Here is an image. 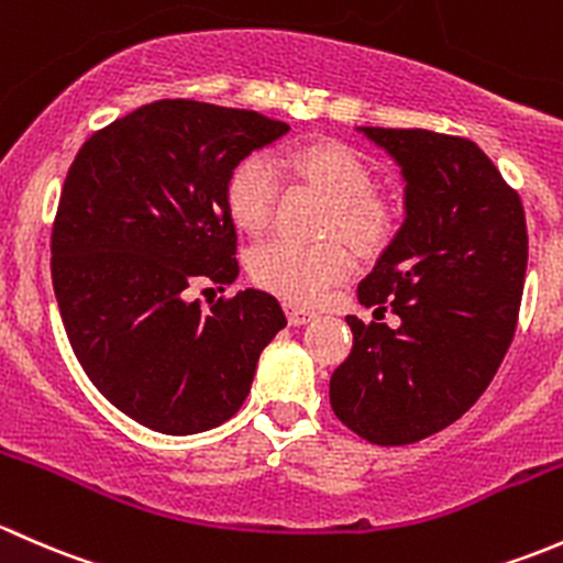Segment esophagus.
<instances>
[{
  "label": "esophagus",
  "instance_id": "obj_1",
  "mask_svg": "<svg viewBox=\"0 0 563 563\" xmlns=\"http://www.w3.org/2000/svg\"><path fill=\"white\" fill-rule=\"evenodd\" d=\"M314 311H306V309H295V306H287V320L289 324H295V328H300V324L311 322L314 320Z\"/></svg>",
  "mask_w": 563,
  "mask_h": 563
}]
</instances>
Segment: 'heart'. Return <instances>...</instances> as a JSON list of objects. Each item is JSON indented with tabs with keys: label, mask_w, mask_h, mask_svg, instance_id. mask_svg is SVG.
<instances>
[{
	"label": "heart",
	"mask_w": 563,
	"mask_h": 563,
	"mask_svg": "<svg viewBox=\"0 0 563 563\" xmlns=\"http://www.w3.org/2000/svg\"><path fill=\"white\" fill-rule=\"evenodd\" d=\"M300 181L320 189L333 200L330 228L357 246H374L390 230V211L374 192L368 162L355 148L335 141H314L289 148L282 156ZM224 200L233 222L246 233H263L279 202V173L263 154H252L233 167L224 187ZM352 268V254L341 241L298 243L271 239L260 243L249 257V274L268 292L287 303L311 306L344 279Z\"/></svg>",
	"instance_id": "1"
}]
</instances>
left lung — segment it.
Returning a JSON list of instances; mask_svg holds the SVG:
<instances>
[{"label":"left lung","mask_w":563,"mask_h":563,"mask_svg":"<svg viewBox=\"0 0 563 563\" xmlns=\"http://www.w3.org/2000/svg\"><path fill=\"white\" fill-rule=\"evenodd\" d=\"M357 132L404 176V224L357 287L398 328L346 317L355 344L330 407L382 448L420 442L474 407L501 366L523 295L529 235L518 192L477 143L428 130Z\"/></svg>","instance_id":"8db88e82"}]
</instances>
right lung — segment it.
Listing matches in <instances>:
<instances>
[{
	"mask_svg": "<svg viewBox=\"0 0 563 563\" xmlns=\"http://www.w3.org/2000/svg\"><path fill=\"white\" fill-rule=\"evenodd\" d=\"M254 110L159 100L95 132L69 165L51 276L75 357L141 426L187 437L222 426L287 324L260 289L202 309L195 284L239 276L224 187L241 159L287 135Z\"/></svg>",
	"mask_w": 563,
	"mask_h": 563,
	"instance_id": "add662e5",
	"label": "right lung"
}]
</instances>
